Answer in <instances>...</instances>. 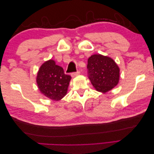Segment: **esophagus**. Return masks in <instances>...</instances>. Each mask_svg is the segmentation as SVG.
<instances>
[{
  "label": "esophagus",
  "instance_id": "34e87169",
  "mask_svg": "<svg viewBox=\"0 0 154 154\" xmlns=\"http://www.w3.org/2000/svg\"><path fill=\"white\" fill-rule=\"evenodd\" d=\"M80 71H79V70H78V71H77L76 72H72V73L71 74V75H72V77H74V76H76L78 75V74H80Z\"/></svg>",
  "mask_w": 154,
  "mask_h": 154
}]
</instances>
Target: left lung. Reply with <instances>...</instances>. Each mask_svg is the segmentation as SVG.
Returning a JSON list of instances; mask_svg holds the SVG:
<instances>
[{
  "label": "left lung",
  "mask_w": 154,
  "mask_h": 154,
  "mask_svg": "<svg viewBox=\"0 0 154 154\" xmlns=\"http://www.w3.org/2000/svg\"><path fill=\"white\" fill-rule=\"evenodd\" d=\"M87 74L96 90L106 92L117 85L119 69L114 60L101 54H94L88 59Z\"/></svg>",
  "instance_id": "obj_1"
}]
</instances>
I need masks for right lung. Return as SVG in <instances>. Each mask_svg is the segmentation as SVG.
<instances>
[{
    "label": "right lung",
    "mask_w": 154,
    "mask_h": 154,
    "mask_svg": "<svg viewBox=\"0 0 154 154\" xmlns=\"http://www.w3.org/2000/svg\"><path fill=\"white\" fill-rule=\"evenodd\" d=\"M71 76L63 69L50 60L42 65L37 74L36 83L42 94L53 100H61L67 94Z\"/></svg>",
    "instance_id": "add662e5"
}]
</instances>
